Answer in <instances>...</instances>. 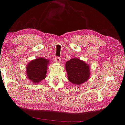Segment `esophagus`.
I'll return each instance as SVG.
<instances>
[{
    "label": "esophagus",
    "instance_id": "obj_1",
    "mask_svg": "<svg viewBox=\"0 0 125 125\" xmlns=\"http://www.w3.org/2000/svg\"><path fill=\"white\" fill-rule=\"evenodd\" d=\"M55 60L57 63H60L61 62V58L60 57H55Z\"/></svg>",
    "mask_w": 125,
    "mask_h": 125
}]
</instances>
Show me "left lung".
<instances>
[{
  "label": "left lung",
  "mask_w": 125,
  "mask_h": 125,
  "mask_svg": "<svg viewBox=\"0 0 125 125\" xmlns=\"http://www.w3.org/2000/svg\"><path fill=\"white\" fill-rule=\"evenodd\" d=\"M65 68L68 80L74 85L85 83L90 76V65L78 58H73L68 61Z\"/></svg>",
  "instance_id": "1"
}]
</instances>
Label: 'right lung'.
I'll return each instance as SVG.
<instances>
[{
    "mask_svg": "<svg viewBox=\"0 0 125 125\" xmlns=\"http://www.w3.org/2000/svg\"><path fill=\"white\" fill-rule=\"evenodd\" d=\"M49 64L50 60L43 57H38L31 60L27 65V78L35 84L40 83L46 78Z\"/></svg>",
    "mask_w": 125,
    "mask_h": 125,
    "instance_id": "obj_1",
    "label": "right lung"
}]
</instances>
